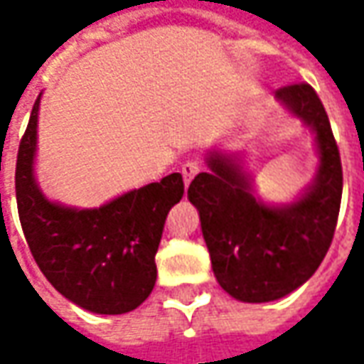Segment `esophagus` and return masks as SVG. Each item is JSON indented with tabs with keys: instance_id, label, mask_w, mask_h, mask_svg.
Segmentation results:
<instances>
[{
	"instance_id": "34e87169",
	"label": "esophagus",
	"mask_w": 364,
	"mask_h": 364,
	"mask_svg": "<svg viewBox=\"0 0 364 364\" xmlns=\"http://www.w3.org/2000/svg\"><path fill=\"white\" fill-rule=\"evenodd\" d=\"M203 170V164L196 160H188L182 164V178H184V184L188 186L190 182H192V178L198 174Z\"/></svg>"
}]
</instances>
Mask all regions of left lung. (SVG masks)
<instances>
[{"instance_id":"obj_1","label":"left lung","mask_w":364,"mask_h":364,"mask_svg":"<svg viewBox=\"0 0 364 364\" xmlns=\"http://www.w3.org/2000/svg\"><path fill=\"white\" fill-rule=\"evenodd\" d=\"M275 97L316 132L320 168L300 200L261 204L243 168L220 154L208 158L210 172L196 176L188 188L217 282L251 304L279 300L314 275L332 243L343 198L341 154L320 97L308 82L282 87Z\"/></svg>"}]
</instances>
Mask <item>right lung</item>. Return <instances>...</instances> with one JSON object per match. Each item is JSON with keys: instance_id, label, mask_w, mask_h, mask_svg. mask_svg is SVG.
<instances>
[{"instance_id": "1", "label": "right lung", "mask_w": 364, "mask_h": 364, "mask_svg": "<svg viewBox=\"0 0 364 364\" xmlns=\"http://www.w3.org/2000/svg\"><path fill=\"white\" fill-rule=\"evenodd\" d=\"M36 99L16 161V198L23 237L40 272L64 298L95 314L135 310L156 286L164 223L184 194L182 174L132 190L101 208L50 203L34 182Z\"/></svg>"}]
</instances>
